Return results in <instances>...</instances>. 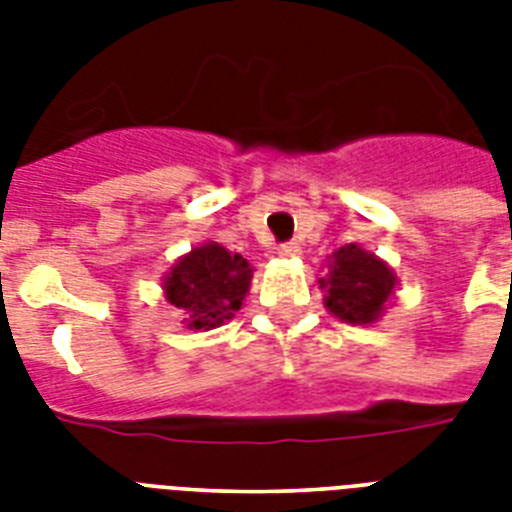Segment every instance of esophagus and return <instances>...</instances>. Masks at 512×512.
Listing matches in <instances>:
<instances>
[{
  "instance_id": "obj_1",
  "label": "esophagus",
  "mask_w": 512,
  "mask_h": 512,
  "mask_svg": "<svg viewBox=\"0 0 512 512\" xmlns=\"http://www.w3.org/2000/svg\"><path fill=\"white\" fill-rule=\"evenodd\" d=\"M303 252V247L297 244V241H284V244H279V255L281 257H297Z\"/></svg>"
}]
</instances>
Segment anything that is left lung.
Returning <instances> with one entry per match:
<instances>
[{
	"mask_svg": "<svg viewBox=\"0 0 512 512\" xmlns=\"http://www.w3.org/2000/svg\"><path fill=\"white\" fill-rule=\"evenodd\" d=\"M332 257V273L321 279V287L329 292L327 308L350 324H372L388 303L396 276L358 244H345Z\"/></svg>",
	"mask_w": 512,
	"mask_h": 512,
	"instance_id": "obj_1",
	"label": "left lung"
}]
</instances>
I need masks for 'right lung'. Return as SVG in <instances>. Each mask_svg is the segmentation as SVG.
Masks as SVG:
<instances>
[{"label":"right lung","instance_id":"obj_1","mask_svg":"<svg viewBox=\"0 0 512 512\" xmlns=\"http://www.w3.org/2000/svg\"><path fill=\"white\" fill-rule=\"evenodd\" d=\"M249 281L252 268L244 257L231 255L220 244H204L172 268L164 279V292L188 316V327L212 329L239 311Z\"/></svg>","mask_w":512,"mask_h":512}]
</instances>
